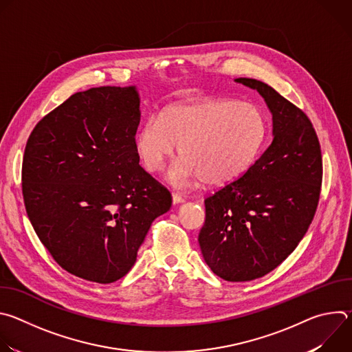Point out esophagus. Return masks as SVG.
I'll list each match as a JSON object with an SVG mask.
<instances>
[{
  "instance_id": "1",
  "label": "esophagus",
  "mask_w": 352,
  "mask_h": 352,
  "mask_svg": "<svg viewBox=\"0 0 352 352\" xmlns=\"http://www.w3.org/2000/svg\"><path fill=\"white\" fill-rule=\"evenodd\" d=\"M184 200H185V197H184L181 193H177V192H174V193H173V204H174V205L182 204Z\"/></svg>"
}]
</instances>
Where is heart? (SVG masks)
I'll return each mask as SVG.
<instances>
[{
	"mask_svg": "<svg viewBox=\"0 0 352 352\" xmlns=\"http://www.w3.org/2000/svg\"><path fill=\"white\" fill-rule=\"evenodd\" d=\"M267 136L265 113L252 103L210 98L171 104L147 118L135 136V148L150 173H160L178 152L168 179L188 186L202 179L226 185L245 174L261 155Z\"/></svg>",
	"mask_w": 352,
	"mask_h": 352,
	"instance_id": "heart-1",
	"label": "heart"
}]
</instances>
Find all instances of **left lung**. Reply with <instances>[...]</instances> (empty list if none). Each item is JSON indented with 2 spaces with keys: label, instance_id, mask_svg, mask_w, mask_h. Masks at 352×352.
Listing matches in <instances>:
<instances>
[{
  "label": "left lung",
  "instance_id": "left-lung-1",
  "mask_svg": "<svg viewBox=\"0 0 352 352\" xmlns=\"http://www.w3.org/2000/svg\"><path fill=\"white\" fill-rule=\"evenodd\" d=\"M273 116V140L235 181L205 199L199 245L212 272L250 281L274 270L308 231L319 204L323 163L308 116L272 86L249 78Z\"/></svg>",
  "mask_w": 352,
  "mask_h": 352
}]
</instances>
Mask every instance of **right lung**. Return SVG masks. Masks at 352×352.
I'll return each instance as SVG.
<instances>
[{
  "label": "right lung",
  "mask_w": 352,
  "mask_h": 352,
  "mask_svg": "<svg viewBox=\"0 0 352 352\" xmlns=\"http://www.w3.org/2000/svg\"><path fill=\"white\" fill-rule=\"evenodd\" d=\"M135 86L72 94L32 131L22 163L28 217L68 273L109 284L135 265L170 190L139 166Z\"/></svg>",
  "instance_id": "obj_1"
}]
</instances>
